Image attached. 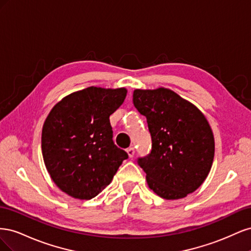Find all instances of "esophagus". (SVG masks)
<instances>
[{
  "label": "esophagus",
  "instance_id": "1",
  "mask_svg": "<svg viewBox=\"0 0 251 251\" xmlns=\"http://www.w3.org/2000/svg\"><path fill=\"white\" fill-rule=\"evenodd\" d=\"M126 153H127L128 157L133 158L134 155H135V150H134V148H128V149L126 150Z\"/></svg>",
  "mask_w": 251,
  "mask_h": 251
}]
</instances>
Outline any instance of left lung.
Segmentation results:
<instances>
[{
	"label": "left lung",
	"instance_id": "8db88e82",
	"mask_svg": "<svg viewBox=\"0 0 251 251\" xmlns=\"http://www.w3.org/2000/svg\"><path fill=\"white\" fill-rule=\"evenodd\" d=\"M133 103L146 116L151 137L148 156L138 158L149 187L166 200L195 192L210 172L215 139L202 112L174 91L136 89Z\"/></svg>",
	"mask_w": 251,
	"mask_h": 251
}]
</instances>
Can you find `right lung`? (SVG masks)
I'll return each mask as SVG.
<instances>
[{
  "label": "right lung",
  "mask_w": 251,
  "mask_h": 251,
  "mask_svg": "<svg viewBox=\"0 0 251 251\" xmlns=\"http://www.w3.org/2000/svg\"><path fill=\"white\" fill-rule=\"evenodd\" d=\"M126 96V88L89 87L64 97L50 111L43 126L42 153L51 179L67 195L94 198L128 158L114 143L110 124Z\"/></svg>",
  "instance_id": "add662e5"
}]
</instances>
